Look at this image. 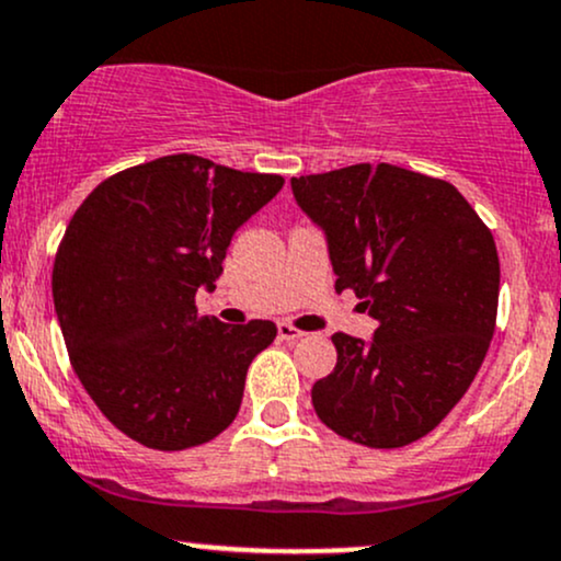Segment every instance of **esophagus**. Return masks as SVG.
I'll return each instance as SVG.
<instances>
[{
    "label": "esophagus",
    "mask_w": 561,
    "mask_h": 561,
    "mask_svg": "<svg viewBox=\"0 0 561 561\" xmlns=\"http://www.w3.org/2000/svg\"><path fill=\"white\" fill-rule=\"evenodd\" d=\"M276 332H279L282 341H300V337L306 335V332H300L298 328H293L290 322H279V324H276Z\"/></svg>",
    "instance_id": "esophagus-1"
}]
</instances>
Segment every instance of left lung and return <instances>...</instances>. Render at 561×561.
I'll use <instances>...</instances> for the list:
<instances>
[{
	"mask_svg": "<svg viewBox=\"0 0 561 561\" xmlns=\"http://www.w3.org/2000/svg\"><path fill=\"white\" fill-rule=\"evenodd\" d=\"M324 233L335 290L378 322L370 341L335 332L317 380L319 421L365 447H404L469 391L495 332L501 263L488 226L453 183L397 164L293 178Z\"/></svg>",
	"mask_w": 561,
	"mask_h": 561,
	"instance_id": "obj_1",
	"label": "left lung"
}]
</instances>
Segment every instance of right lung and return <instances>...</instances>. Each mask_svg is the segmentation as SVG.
Listing matches in <instances>:
<instances>
[{
  "label": "right lung",
  "mask_w": 561,
  "mask_h": 561,
  "mask_svg": "<svg viewBox=\"0 0 561 561\" xmlns=\"http://www.w3.org/2000/svg\"><path fill=\"white\" fill-rule=\"evenodd\" d=\"M285 178L194 153L103 181L73 213L53 266V300L73 373L122 434L151 450L205 445L231 426L244 378L276 324L196 317L237 229Z\"/></svg>",
  "instance_id": "add662e5"
}]
</instances>
